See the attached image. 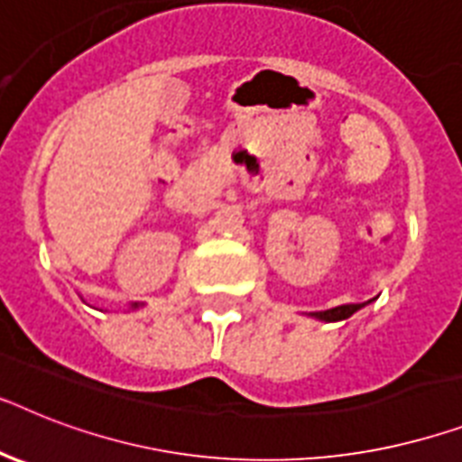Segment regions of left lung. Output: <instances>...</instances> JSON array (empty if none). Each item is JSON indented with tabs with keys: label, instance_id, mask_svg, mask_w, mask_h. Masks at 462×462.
Instances as JSON below:
<instances>
[{
	"label": "left lung",
	"instance_id": "1",
	"mask_svg": "<svg viewBox=\"0 0 462 462\" xmlns=\"http://www.w3.org/2000/svg\"><path fill=\"white\" fill-rule=\"evenodd\" d=\"M358 309H363V303H346V306H337V309L318 310V313H313V318H318V320H325V322L346 320V318L354 316Z\"/></svg>",
	"mask_w": 462,
	"mask_h": 462
}]
</instances>
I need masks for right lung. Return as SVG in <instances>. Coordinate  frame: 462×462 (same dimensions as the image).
<instances>
[{
    "label": "right lung",
    "instance_id": "obj_1",
    "mask_svg": "<svg viewBox=\"0 0 462 462\" xmlns=\"http://www.w3.org/2000/svg\"><path fill=\"white\" fill-rule=\"evenodd\" d=\"M133 309H137V303H134V306H133Z\"/></svg>",
    "mask_w": 462,
    "mask_h": 462
}]
</instances>
